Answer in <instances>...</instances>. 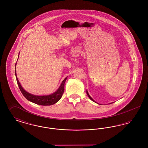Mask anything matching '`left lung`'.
I'll return each instance as SVG.
<instances>
[{
	"label": "left lung",
	"instance_id": "1",
	"mask_svg": "<svg viewBox=\"0 0 148 148\" xmlns=\"http://www.w3.org/2000/svg\"><path fill=\"white\" fill-rule=\"evenodd\" d=\"M86 94H87V95H88V97H89V98H90V99H91V100H92V101H94V102H95V101H94V100H93V99H92V97H90V95H89V93H88V91H86ZM95 103H97V102H95Z\"/></svg>",
	"mask_w": 148,
	"mask_h": 148
}]
</instances>
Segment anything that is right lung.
Segmentation results:
<instances>
[{
  "mask_svg": "<svg viewBox=\"0 0 148 148\" xmlns=\"http://www.w3.org/2000/svg\"><path fill=\"white\" fill-rule=\"evenodd\" d=\"M16 63L15 64V65H16ZM15 69H16V66H15ZM15 74L16 79V82H17V83L18 85V86L21 91V93L24 95V97L27 100H28L29 101H30L32 103H34L36 104L40 105V106L53 105L57 103L63 95L64 92V84L67 79V77H66L64 79L63 81L61 83L58 89L54 93L50 94V95H35L32 94L30 93H29L22 88L21 83H19V80L17 78L16 70L15 71Z\"/></svg>",
  "mask_w": 148,
  "mask_h": 148,
  "instance_id": "obj_1",
  "label": "right lung"
}]
</instances>
